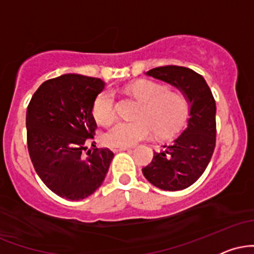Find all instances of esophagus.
Wrapping results in <instances>:
<instances>
[{"label":"esophagus","mask_w":254,"mask_h":254,"mask_svg":"<svg viewBox=\"0 0 254 254\" xmlns=\"http://www.w3.org/2000/svg\"><path fill=\"white\" fill-rule=\"evenodd\" d=\"M124 150H131L130 147H113L112 151L113 153H119V151H124Z\"/></svg>","instance_id":"obj_1"}]
</instances>
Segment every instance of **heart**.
I'll return each instance as SVG.
<instances>
[{
    "label": "heart",
    "mask_w": 254,
    "mask_h": 254,
    "mask_svg": "<svg viewBox=\"0 0 254 254\" xmlns=\"http://www.w3.org/2000/svg\"><path fill=\"white\" fill-rule=\"evenodd\" d=\"M141 105L133 122H118L105 133V143L111 147H131L148 138L151 131L157 137H170L185 124L189 103L182 93L170 92L162 84L150 80H138L127 86ZM93 116L99 124L107 125L116 117L115 93L105 89L95 99Z\"/></svg>",
    "instance_id": "b5f03b06"
}]
</instances>
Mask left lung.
Listing matches in <instances>:
<instances>
[{
  "label": "left lung",
  "mask_w": 254,
  "mask_h": 254,
  "mask_svg": "<svg viewBox=\"0 0 254 254\" xmlns=\"http://www.w3.org/2000/svg\"><path fill=\"white\" fill-rule=\"evenodd\" d=\"M145 75L179 89L190 110L183 132L164 145V150L155 151L142 172L161 190H184L202 176L210 162L216 143V104L204 77L192 69L166 65L150 69Z\"/></svg>",
  "instance_id": "left-lung-1"
}]
</instances>
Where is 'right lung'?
Wrapping results in <instances>:
<instances>
[{
    "label": "right lung",
    "instance_id": "add662e5",
    "mask_svg": "<svg viewBox=\"0 0 254 254\" xmlns=\"http://www.w3.org/2000/svg\"><path fill=\"white\" fill-rule=\"evenodd\" d=\"M105 88L101 78L64 74L45 81L26 113L32 164L52 192L69 200L84 199L103 184L115 154L87 149L97 123L93 105Z\"/></svg>",
    "mask_w": 254,
    "mask_h": 254
}]
</instances>
